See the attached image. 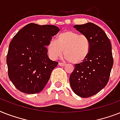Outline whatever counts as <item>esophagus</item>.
Segmentation results:
<instances>
[{"label": "esophagus", "instance_id": "esophagus-1", "mask_svg": "<svg viewBox=\"0 0 120 120\" xmlns=\"http://www.w3.org/2000/svg\"><path fill=\"white\" fill-rule=\"evenodd\" d=\"M58 65H59V66H60V67H64V66H65L66 64H64V63H61V62H60V63L58 64Z\"/></svg>", "mask_w": 120, "mask_h": 120}]
</instances>
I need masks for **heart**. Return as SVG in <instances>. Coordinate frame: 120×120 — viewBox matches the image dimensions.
<instances>
[{
  "label": "heart",
  "mask_w": 120,
  "mask_h": 120,
  "mask_svg": "<svg viewBox=\"0 0 120 120\" xmlns=\"http://www.w3.org/2000/svg\"><path fill=\"white\" fill-rule=\"evenodd\" d=\"M49 56L56 60L64 52L65 58L73 64L85 61L91 49V41L84 35L71 30H66L57 36V40H51L47 46Z\"/></svg>",
  "instance_id": "b5f03b06"
}]
</instances>
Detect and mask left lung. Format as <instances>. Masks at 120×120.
I'll return each mask as SVG.
<instances>
[{"label": "left lung", "mask_w": 120, "mask_h": 120, "mask_svg": "<svg viewBox=\"0 0 120 120\" xmlns=\"http://www.w3.org/2000/svg\"><path fill=\"white\" fill-rule=\"evenodd\" d=\"M73 27L89 38L91 49L85 62L75 64L70 84L76 95L87 98L98 93L108 83L113 65L112 45L105 32L94 23L88 22Z\"/></svg>", "instance_id": "left-lung-1"}]
</instances>
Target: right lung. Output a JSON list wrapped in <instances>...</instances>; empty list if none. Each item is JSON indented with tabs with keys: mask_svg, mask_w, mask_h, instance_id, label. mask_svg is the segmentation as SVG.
Segmentation results:
<instances>
[{
	"mask_svg": "<svg viewBox=\"0 0 120 120\" xmlns=\"http://www.w3.org/2000/svg\"><path fill=\"white\" fill-rule=\"evenodd\" d=\"M59 30L55 25L29 23L10 41L7 55L8 75L19 91L35 94L47 85L58 63L49 58L46 47Z\"/></svg>",
	"mask_w": 120,
	"mask_h": 120,
	"instance_id": "right-lung-1",
	"label": "right lung"
}]
</instances>
